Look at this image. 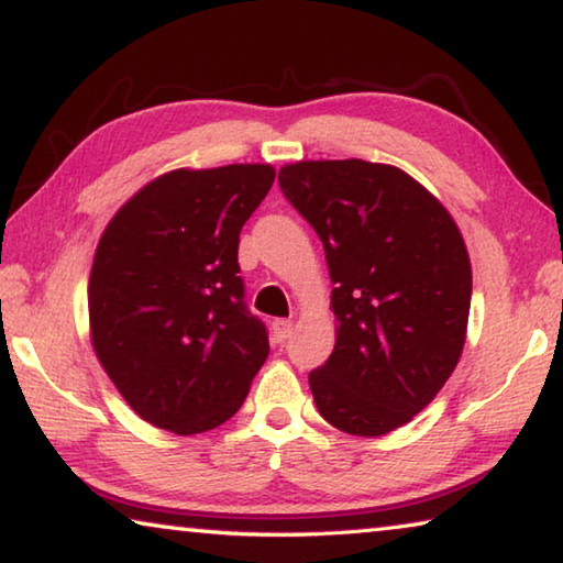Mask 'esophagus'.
Masks as SVG:
<instances>
[{
    "label": "esophagus",
    "mask_w": 563,
    "mask_h": 563,
    "mask_svg": "<svg viewBox=\"0 0 563 563\" xmlns=\"http://www.w3.org/2000/svg\"><path fill=\"white\" fill-rule=\"evenodd\" d=\"M290 332H292V322L290 320H273V340L275 342H285L290 338Z\"/></svg>",
    "instance_id": "34e87169"
}]
</instances>
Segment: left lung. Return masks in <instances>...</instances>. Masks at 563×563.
I'll list each match as a JSON object with an SVG mask.
<instances>
[{"mask_svg": "<svg viewBox=\"0 0 563 563\" xmlns=\"http://www.w3.org/2000/svg\"><path fill=\"white\" fill-rule=\"evenodd\" d=\"M325 247L335 350L308 375L340 432L379 437L432 402L462 357L472 265L450 211L405 170L362 158L280 168Z\"/></svg>", "mask_w": 563, "mask_h": 563, "instance_id": "1", "label": "left lung"}]
</instances>
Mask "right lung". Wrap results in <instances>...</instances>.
<instances>
[{
	"instance_id": "1",
	"label": "right lung",
	"mask_w": 563,
	"mask_h": 563,
	"mask_svg": "<svg viewBox=\"0 0 563 563\" xmlns=\"http://www.w3.org/2000/svg\"><path fill=\"white\" fill-rule=\"evenodd\" d=\"M275 168H176L111 218L89 278L91 345L141 419L201 434L241 409L268 357V330L243 302L241 228Z\"/></svg>"
}]
</instances>
